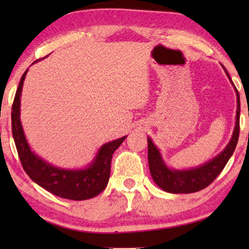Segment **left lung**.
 <instances>
[{
    "label": "left lung",
    "mask_w": 249,
    "mask_h": 249,
    "mask_svg": "<svg viewBox=\"0 0 249 249\" xmlns=\"http://www.w3.org/2000/svg\"><path fill=\"white\" fill-rule=\"evenodd\" d=\"M226 71L228 78L233 85L232 80ZM234 87V85H233ZM237 95V114H236V124H234L233 134L231 136L230 142H228L226 148L223 149L220 154L215 158L210 160L209 162L197 166L193 169L186 170H177L171 169L166 165L160 149L156 147L151 138H147L148 142V165L151 176L154 182L164 192L171 194H190L199 192L206 188L210 183L214 181V179L220 175L221 171L229 161L231 155L233 154L234 148H236L238 138H239V117H240V98L237 88L234 87Z\"/></svg>",
    "instance_id": "obj_1"
}]
</instances>
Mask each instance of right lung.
<instances>
[{"mask_svg":"<svg viewBox=\"0 0 249 249\" xmlns=\"http://www.w3.org/2000/svg\"><path fill=\"white\" fill-rule=\"evenodd\" d=\"M27 72L28 69L20 79L11 112L12 136L23 170L34 182L53 195L72 200L93 198L107 187L112 155L127 136L102 145L90 164L84 169H63L46 162L32 151L20 120V97Z\"/></svg>","mask_w":249,"mask_h":249,"instance_id":"obj_1","label":"right lung"}]
</instances>
